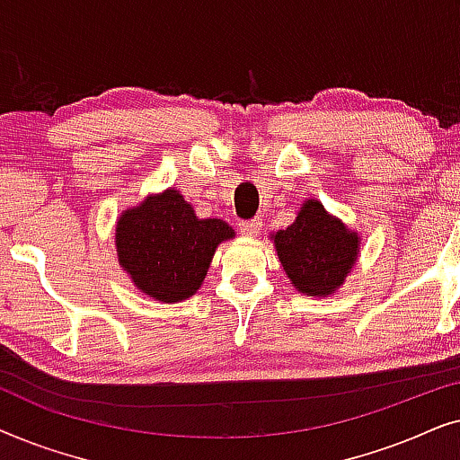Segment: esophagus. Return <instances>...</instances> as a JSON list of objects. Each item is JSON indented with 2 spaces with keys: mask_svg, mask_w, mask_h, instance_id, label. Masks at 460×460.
Here are the masks:
<instances>
[{
  "mask_svg": "<svg viewBox=\"0 0 460 460\" xmlns=\"http://www.w3.org/2000/svg\"><path fill=\"white\" fill-rule=\"evenodd\" d=\"M238 230L247 236H255L257 232L261 230V219H251V222H243L238 224Z\"/></svg>",
  "mask_w": 460,
  "mask_h": 460,
  "instance_id": "1",
  "label": "esophagus"
}]
</instances>
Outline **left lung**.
<instances>
[{"instance_id": "obj_1", "label": "left lung", "mask_w": 460, "mask_h": 460, "mask_svg": "<svg viewBox=\"0 0 460 460\" xmlns=\"http://www.w3.org/2000/svg\"><path fill=\"white\" fill-rule=\"evenodd\" d=\"M280 263L293 287L307 295H329L356 263L358 234L331 217L318 200H307L297 219L274 234Z\"/></svg>"}]
</instances>
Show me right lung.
I'll list each match as a JSON object with an SVG mask.
<instances>
[{"instance_id": "1", "label": "right lung", "mask_w": 460, "mask_h": 460, "mask_svg": "<svg viewBox=\"0 0 460 460\" xmlns=\"http://www.w3.org/2000/svg\"><path fill=\"white\" fill-rule=\"evenodd\" d=\"M232 236L222 219H199L178 190H167L119 219V263L137 288L172 304L199 291L217 244Z\"/></svg>"}]
</instances>
